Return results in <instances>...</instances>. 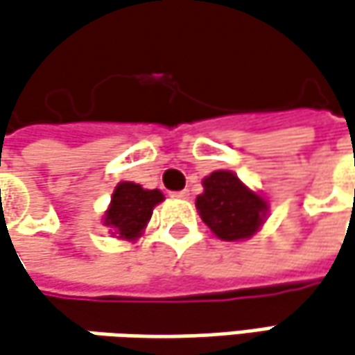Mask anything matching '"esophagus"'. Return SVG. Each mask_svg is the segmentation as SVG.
Listing matches in <instances>:
<instances>
[{
    "label": "esophagus",
    "instance_id": "obj_1",
    "mask_svg": "<svg viewBox=\"0 0 355 355\" xmlns=\"http://www.w3.org/2000/svg\"><path fill=\"white\" fill-rule=\"evenodd\" d=\"M173 197L189 198V197H191V193H189V191H178V193H173Z\"/></svg>",
    "mask_w": 355,
    "mask_h": 355
}]
</instances>
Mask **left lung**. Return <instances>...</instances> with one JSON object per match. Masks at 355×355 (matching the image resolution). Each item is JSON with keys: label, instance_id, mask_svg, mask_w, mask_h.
Wrapping results in <instances>:
<instances>
[{"label": "left lung", "instance_id": "8db88e82", "mask_svg": "<svg viewBox=\"0 0 355 355\" xmlns=\"http://www.w3.org/2000/svg\"><path fill=\"white\" fill-rule=\"evenodd\" d=\"M202 195L197 197V211L219 239H249L265 223L267 200L245 187L235 173L215 171L202 178Z\"/></svg>", "mask_w": 355, "mask_h": 355}]
</instances>
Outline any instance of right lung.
I'll use <instances>...</instances> for the list:
<instances>
[{"label": "right lung", "mask_w": 355, "mask_h": 355, "mask_svg": "<svg viewBox=\"0 0 355 355\" xmlns=\"http://www.w3.org/2000/svg\"><path fill=\"white\" fill-rule=\"evenodd\" d=\"M162 200L164 195L158 189L148 191L136 182L122 180L116 184L110 207L104 215V225L110 227L112 237L136 241L153 217V209Z\"/></svg>", "instance_id": "obj_1"}]
</instances>
